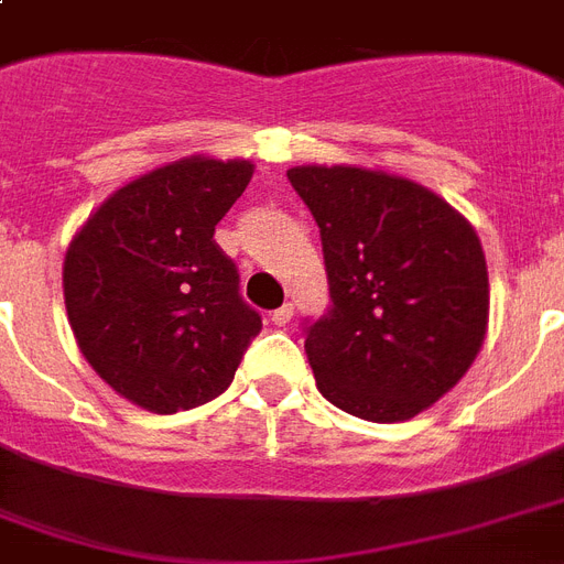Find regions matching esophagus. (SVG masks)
Instances as JSON below:
<instances>
[{"instance_id":"1","label":"esophagus","mask_w":564,"mask_h":564,"mask_svg":"<svg viewBox=\"0 0 564 564\" xmlns=\"http://www.w3.org/2000/svg\"><path fill=\"white\" fill-rule=\"evenodd\" d=\"M292 313H295V307H292L290 301H286V304H281L278 310H272V313H269V318H272V325L283 327V325H290Z\"/></svg>"}]
</instances>
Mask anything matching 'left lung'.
Wrapping results in <instances>:
<instances>
[{
  "label": "left lung",
  "instance_id": "obj_1",
  "mask_svg": "<svg viewBox=\"0 0 564 564\" xmlns=\"http://www.w3.org/2000/svg\"><path fill=\"white\" fill-rule=\"evenodd\" d=\"M325 251L330 307L304 322L318 392L366 421L427 410L480 351L489 272L474 228L415 181L357 166H295Z\"/></svg>",
  "mask_w": 564,
  "mask_h": 564
}]
</instances>
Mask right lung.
<instances>
[{
  "label": "right lung",
  "mask_w": 564,
  "mask_h": 564,
  "mask_svg": "<svg viewBox=\"0 0 564 564\" xmlns=\"http://www.w3.org/2000/svg\"><path fill=\"white\" fill-rule=\"evenodd\" d=\"M248 161L187 158L131 181L75 234L64 301L96 375L143 410H193L234 380L263 318L239 295L216 225Z\"/></svg>",
  "instance_id": "add662e5"
}]
</instances>
